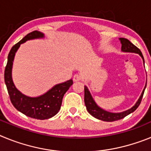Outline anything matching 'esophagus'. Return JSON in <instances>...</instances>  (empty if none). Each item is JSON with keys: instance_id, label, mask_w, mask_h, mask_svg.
Masks as SVG:
<instances>
[{"instance_id": "34e87169", "label": "esophagus", "mask_w": 151, "mask_h": 151, "mask_svg": "<svg viewBox=\"0 0 151 151\" xmlns=\"http://www.w3.org/2000/svg\"><path fill=\"white\" fill-rule=\"evenodd\" d=\"M81 79H82V76H81L79 74L74 75V76H73V80H74V82H78V81H80Z\"/></svg>"}]
</instances>
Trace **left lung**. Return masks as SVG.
Wrapping results in <instances>:
<instances>
[{
    "mask_svg": "<svg viewBox=\"0 0 151 151\" xmlns=\"http://www.w3.org/2000/svg\"><path fill=\"white\" fill-rule=\"evenodd\" d=\"M119 41H120L121 45H122L121 50L122 52L135 53V54H139L141 57V58H142V60H143L144 65H145V60H144L142 53H141V50L137 47L134 46L132 42H130L126 38H119ZM145 88H146V85H145V88H144L143 91H142L141 96H140L139 99L135 103V104L132 108L129 109V110L121 112V113H112V112L106 111V110L100 107L96 104L94 100L93 99V97H92L91 94L87 86H85V98H84V101H85V104L86 106V109H87L88 112L90 113L92 116H94V118L100 119V120L105 121V122H113V121H116L119 120V119H123L124 117H125L129 114L133 113L138 107V106L141 104V99H142V97H143Z\"/></svg>",
    "mask_w": 151,
    "mask_h": 151,
    "instance_id": "8db88e82",
    "label": "left lung"
}]
</instances>
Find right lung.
Wrapping results in <instances>:
<instances>
[{
    "label": "right lung",
    "instance_id": "add662e5",
    "mask_svg": "<svg viewBox=\"0 0 151 151\" xmlns=\"http://www.w3.org/2000/svg\"><path fill=\"white\" fill-rule=\"evenodd\" d=\"M43 38H45L43 33L38 31H34L29 33L20 41L13 46L8 54L7 63L4 71L5 84L10 101L14 107L27 116L41 120L51 118L59 112L64 94L73 84L72 79L57 84L46 93L38 97L25 95L16 88L12 78V68L17 50L21 44L25 43L29 40Z\"/></svg>",
    "mask_w": 151,
    "mask_h": 151
}]
</instances>
